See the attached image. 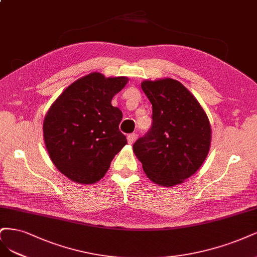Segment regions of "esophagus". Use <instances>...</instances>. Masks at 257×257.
Wrapping results in <instances>:
<instances>
[{"label": "esophagus", "instance_id": "34e87169", "mask_svg": "<svg viewBox=\"0 0 257 257\" xmlns=\"http://www.w3.org/2000/svg\"><path fill=\"white\" fill-rule=\"evenodd\" d=\"M137 139V134H130L127 136V140H128V143L132 144L136 141Z\"/></svg>", "mask_w": 257, "mask_h": 257}]
</instances>
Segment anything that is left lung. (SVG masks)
Masks as SVG:
<instances>
[{
	"label": "left lung",
	"mask_w": 257,
	"mask_h": 257,
	"mask_svg": "<svg viewBox=\"0 0 257 257\" xmlns=\"http://www.w3.org/2000/svg\"><path fill=\"white\" fill-rule=\"evenodd\" d=\"M153 105L152 127L134 144V153L154 183L172 187L200 169L209 152L208 117L193 95L170 78L142 82Z\"/></svg>",
	"instance_id": "obj_1"
}]
</instances>
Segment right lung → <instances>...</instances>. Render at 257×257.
<instances>
[{"label":"right lung","mask_w":257,"mask_h":257,"mask_svg":"<svg viewBox=\"0 0 257 257\" xmlns=\"http://www.w3.org/2000/svg\"><path fill=\"white\" fill-rule=\"evenodd\" d=\"M126 77L99 72L73 82L56 99L44 120L49 156L61 173L79 184H94L127 144L119 131L121 111L111 104L125 87Z\"/></svg>","instance_id":"right-lung-1"}]
</instances>
